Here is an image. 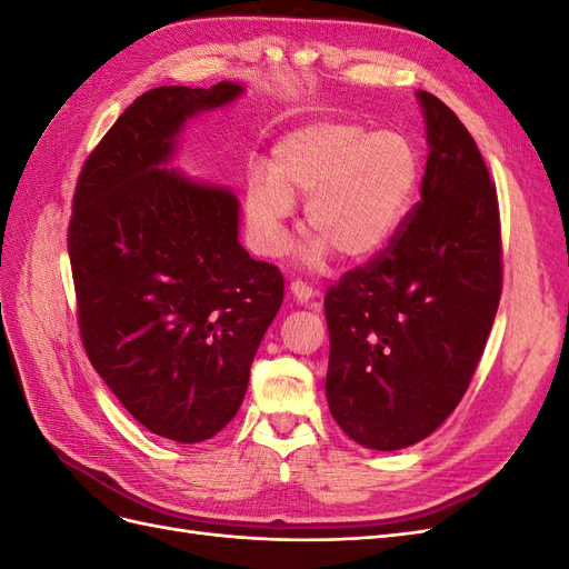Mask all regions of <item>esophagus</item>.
Wrapping results in <instances>:
<instances>
[{"instance_id": "1", "label": "esophagus", "mask_w": 569, "mask_h": 569, "mask_svg": "<svg viewBox=\"0 0 569 569\" xmlns=\"http://www.w3.org/2000/svg\"><path fill=\"white\" fill-rule=\"evenodd\" d=\"M289 291H291V295H295L297 303H308V299H313V297H316L313 287H311V284H306V282H301V280H295V282H291V284H289Z\"/></svg>"}]
</instances>
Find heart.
Listing matches in <instances>:
<instances>
[{"instance_id":"1","label":"heart","mask_w":569,"mask_h":569,"mask_svg":"<svg viewBox=\"0 0 569 569\" xmlns=\"http://www.w3.org/2000/svg\"><path fill=\"white\" fill-rule=\"evenodd\" d=\"M418 178L420 161L406 134L313 120L287 132L272 147L268 173L247 182L253 247L261 256H280L291 199L306 197L303 222L313 237L303 261L320 266L332 249L347 261H368L399 232Z\"/></svg>"}]
</instances>
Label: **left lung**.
I'll list each match as a JSON object with an SVG mask.
<instances>
[{
  "instance_id": "left-lung-1",
  "label": "left lung",
  "mask_w": 569,
  "mask_h": 569,
  "mask_svg": "<svg viewBox=\"0 0 569 569\" xmlns=\"http://www.w3.org/2000/svg\"><path fill=\"white\" fill-rule=\"evenodd\" d=\"M420 201L389 247L327 289L325 393L353 441L396 451L429 437L468 391L501 301L496 184L458 116L429 92Z\"/></svg>"
}]
</instances>
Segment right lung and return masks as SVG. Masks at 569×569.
I'll list each match as a JSON object with an SVG mask.
<instances>
[{"label":"right lung","mask_w":569,"mask_h":569,"mask_svg":"<svg viewBox=\"0 0 569 569\" xmlns=\"http://www.w3.org/2000/svg\"><path fill=\"white\" fill-rule=\"evenodd\" d=\"M242 92L137 97L84 161L68 222L84 353L137 422L180 443L234 418L284 297L282 272L239 244L230 189L161 168L187 118Z\"/></svg>","instance_id":"right-lung-1"}]
</instances>
